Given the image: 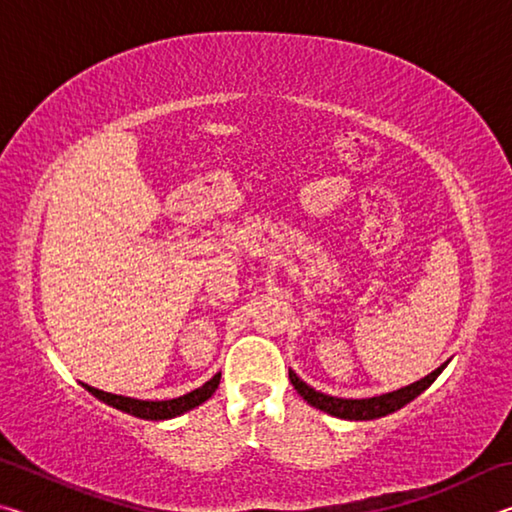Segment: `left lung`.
Masks as SVG:
<instances>
[{
    "instance_id": "left-lung-1",
    "label": "left lung",
    "mask_w": 512,
    "mask_h": 512,
    "mask_svg": "<svg viewBox=\"0 0 512 512\" xmlns=\"http://www.w3.org/2000/svg\"><path fill=\"white\" fill-rule=\"evenodd\" d=\"M445 366L447 363H443V366L433 370L431 375L422 377L420 381H415V384L400 388V391L377 395V397H366V400H343V397H332V395L314 391V388L305 384V381H302L293 370H289V379H291L293 388H296V391L302 395V400L311 406H316V409H320V411L334 415V418L375 420V418H384V415H388V413H395L397 409H402V406L415 400V397H418L422 391H427L433 381H436L440 372L445 370Z\"/></svg>"
}]
</instances>
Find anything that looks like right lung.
<instances>
[{"label":"right lung","instance_id":"1","mask_svg":"<svg viewBox=\"0 0 512 512\" xmlns=\"http://www.w3.org/2000/svg\"><path fill=\"white\" fill-rule=\"evenodd\" d=\"M219 381H221V372H216L210 381H205V384L201 388H196V391L187 393L183 397H176V400H162V402H149V400H135V397L112 395L106 391H99V388H92L88 384H83V388L97 397V400L112 406V409L131 413V415H135V418L169 420V418H176V415H183L187 411L196 409V406L203 404L205 400H210L216 388H219Z\"/></svg>","mask_w":512,"mask_h":512}]
</instances>
